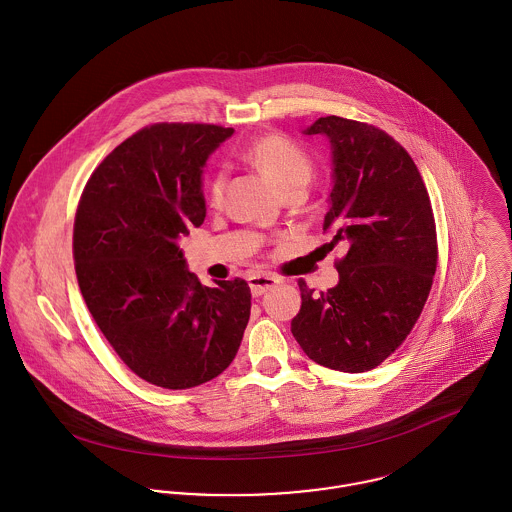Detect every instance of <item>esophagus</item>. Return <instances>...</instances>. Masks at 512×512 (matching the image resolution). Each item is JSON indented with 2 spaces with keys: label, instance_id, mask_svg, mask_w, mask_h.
<instances>
[{
  "label": "esophagus",
  "instance_id": "obj_1",
  "mask_svg": "<svg viewBox=\"0 0 512 512\" xmlns=\"http://www.w3.org/2000/svg\"><path fill=\"white\" fill-rule=\"evenodd\" d=\"M282 280L276 278V276H268V274H254L248 278V286H250V292L254 297L262 295V293L272 290L274 286H278Z\"/></svg>",
  "mask_w": 512,
  "mask_h": 512
}]
</instances>
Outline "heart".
<instances>
[{"label": "heart", "mask_w": 512, "mask_h": 512, "mask_svg": "<svg viewBox=\"0 0 512 512\" xmlns=\"http://www.w3.org/2000/svg\"><path fill=\"white\" fill-rule=\"evenodd\" d=\"M244 159L272 179V183L284 193L305 191L313 179V159L309 153L284 134H264L244 149ZM226 173L219 169L207 179V201L211 207H219L224 197Z\"/></svg>", "instance_id": "obj_1"}]
</instances>
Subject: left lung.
I'll use <instances>...</instances> for the list:
<instances>
[{"label": "left lung", "mask_w": 512, "mask_h": 512, "mask_svg": "<svg viewBox=\"0 0 512 512\" xmlns=\"http://www.w3.org/2000/svg\"><path fill=\"white\" fill-rule=\"evenodd\" d=\"M305 134H325L333 149V191L323 232L329 248L347 244L335 262L339 284L309 290L303 280L292 333L317 365L366 372L410 335L438 268L436 220L424 179L384 130L341 116L319 118Z\"/></svg>", "instance_id": "obj_1"}]
</instances>
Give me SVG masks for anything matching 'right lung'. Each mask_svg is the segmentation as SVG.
Listing matches in <instances>:
<instances>
[{"instance_id":"obj_1","label":"right lung","mask_w":512,"mask_h":512,"mask_svg":"<svg viewBox=\"0 0 512 512\" xmlns=\"http://www.w3.org/2000/svg\"><path fill=\"white\" fill-rule=\"evenodd\" d=\"M232 132L191 122L146 126L106 155L76 207L74 270L86 307L124 365L161 388L219 376L250 319L248 284L203 286L179 248L207 215L203 165Z\"/></svg>"}]
</instances>
